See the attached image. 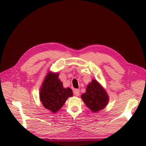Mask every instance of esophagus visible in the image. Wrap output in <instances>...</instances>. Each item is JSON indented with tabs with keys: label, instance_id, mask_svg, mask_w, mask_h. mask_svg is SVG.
<instances>
[{
	"label": "esophagus",
	"instance_id": "esophagus-1",
	"mask_svg": "<svg viewBox=\"0 0 146 146\" xmlns=\"http://www.w3.org/2000/svg\"><path fill=\"white\" fill-rule=\"evenodd\" d=\"M73 92L76 96H79V95H80V90L79 89H74Z\"/></svg>",
	"mask_w": 146,
	"mask_h": 146
}]
</instances>
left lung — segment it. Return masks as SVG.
<instances>
[{"mask_svg": "<svg viewBox=\"0 0 146 146\" xmlns=\"http://www.w3.org/2000/svg\"><path fill=\"white\" fill-rule=\"evenodd\" d=\"M81 98L86 105L94 112L105 108L109 100L106 91L95 80L87 86L86 93L81 95Z\"/></svg>", "mask_w": 146, "mask_h": 146, "instance_id": "1", "label": "left lung"}]
</instances>
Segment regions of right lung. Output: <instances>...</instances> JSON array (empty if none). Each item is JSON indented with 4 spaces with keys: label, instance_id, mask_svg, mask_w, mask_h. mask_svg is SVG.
Wrapping results in <instances>:
<instances>
[{
    "label": "right lung",
    "instance_id": "obj_1",
    "mask_svg": "<svg viewBox=\"0 0 146 146\" xmlns=\"http://www.w3.org/2000/svg\"><path fill=\"white\" fill-rule=\"evenodd\" d=\"M72 90L65 89L59 80V74L48 73L46 76L40 92V100L43 106L52 112H56L64 105Z\"/></svg>",
    "mask_w": 146,
    "mask_h": 146
}]
</instances>
